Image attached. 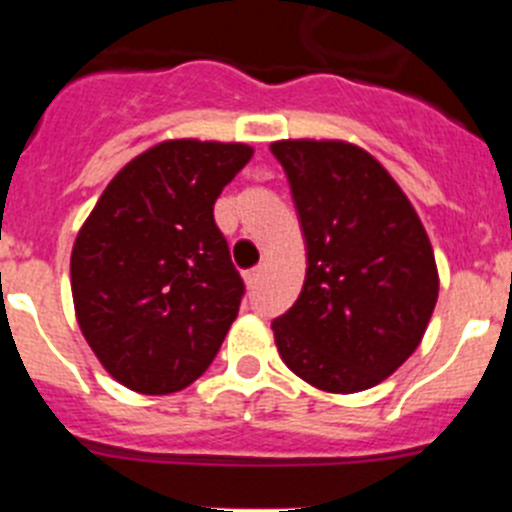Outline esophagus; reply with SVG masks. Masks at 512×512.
I'll list each match as a JSON object with an SVG mask.
<instances>
[{
	"label": "esophagus",
	"mask_w": 512,
	"mask_h": 512,
	"mask_svg": "<svg viewBox=\"0 0 512 512\" xmlns=\"http://www.w3.org/2000/svg\"><path fill=\"white\" fill-rule=\"evenodd\" d=\"M243 279H246L248 287H256V284H259V279H261V269H259V266H256V269H248L246 274H243Z\"/></svg>",
	"instance_id": "obj_1"
}]
</instances>
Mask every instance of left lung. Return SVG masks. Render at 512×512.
Returning a JSON list of instances; mask_svg holds the SVG:
<instances>
[{"label": "left lung", "mask_w": 512, "mask_h": 512, "mask_svg": "<svg viewBox=\"0 0 512 512\" xmlns=\"http://www.w3.org/2000/svg\"><path fill=\"white\" fill-rule=\"evenodd\" d=\"M307 246L297 302L271 330L307 384L351 395L397 372L423 341L438 269L418 212L372 153L346 140H277Z\"/></svg>", "instance_id": "left-lung-1"}]
</instances>
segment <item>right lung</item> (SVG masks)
<instances>
[{
	"label": "right lung",
	"instance_id": "add662e5",
	"mask_svg": "<svg viewBox=\"0 0 512 512\" xmlns=\"http://www.w3.org/2000/svg\"><path fill=\"white\" fill-rule=\"evenodd\" d=\"M246 143L164 140L115 174L71 251L79 328L140 395H169L212 364L243 279L212 207L251 161Z\"/></svg>",
	"mask_w": 512,
	"mask_h": 512
}]
</instances>
